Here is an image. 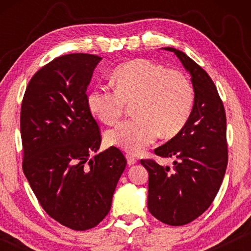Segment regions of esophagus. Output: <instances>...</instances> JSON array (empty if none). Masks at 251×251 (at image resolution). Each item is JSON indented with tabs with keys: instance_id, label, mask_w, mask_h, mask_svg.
<instances>
[{
	"instance_id": "1",
	"label": "esophagus",
	"mask_w": 251,
	"mask_h": 251,
	"mask_svg": "<svg viewBox=\"0 0 251 251\" xmlns=\"http://www.w3.org/2000/svg\"><path fill=\"white\" fill-rule=\"evenodd\" d=\"M126 161H128V164H130V166H131V164H135L137 162L136 156L132 155V154L126 153Z\"/></svg>"
}]
</instances>
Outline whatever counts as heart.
I'll use <instances>...</instances> for the list:
<instances>
[{
  "label": "heart",
  "mask_w": 251,
  "mask_h": 251,
  "mask_svg": "<svg viewBox=\"0 0 251 251\" xmlns=\"http://www.w3.org/2000/svg\"><path fill=\"white\" fill-rule=\"evenodd\" d=\"M114 90L95 88L87 94L92 115L114 126L132 105L135 118L106 133V142L130 153H140L156 137L171 138L181 131L194 106V88L184 73L149 59L120 65L112 74Z\"/></svg>",
  "instance_id": "heart-1"
}]
</instances>
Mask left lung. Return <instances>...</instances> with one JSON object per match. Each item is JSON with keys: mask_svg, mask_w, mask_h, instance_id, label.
<instances>
[{"mask_svg": "<svg viewBox=\"0 0 251 251\" xmlns=\"http://www.w3.org/2000/svg\"><path fill=\"white\" fill-rule=\"evenodd\" d=\"M164 49L176 54L190 72L194 106L181 131L154 150L163 159L173 157V169L154 159L140 162L149 170L150 212L164 224L180 226L203 214L221 187L228 161L226 114L207 72L183 51Z\"/></svg>", "mask_w": 251, "mask_h": 251, "instance_id": "8db88e82", "label": "left lung"}]
</instances>
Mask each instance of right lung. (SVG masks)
Returning <instances> with one entry per match:
<instances>
[{
  "mask_svg": "<svg viewBox=\"0 0 251 251\" xmlns=\"http://www.w3.org/2000/svg\"><path fill=\"white\" fill-rule=\"evenodd\" d=\"M101 57L60 56L27 85L20 111L23 170L48 215L75 231L97 226L108 214L126 160L118 147L97 154L98 122L87 89Z\"/></svg>",
  "mask_w": 251,
  "mask_h": 251,
  "instance_id": "1",
  "label": "right lung"
}]
</instances>
